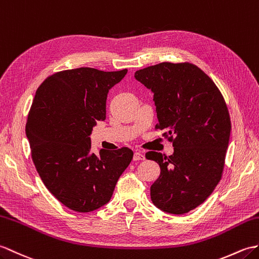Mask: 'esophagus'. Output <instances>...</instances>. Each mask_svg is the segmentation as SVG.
Returning a JSON list of instances; mask_svg holds the SVG:
<instances>
[{"instance_id":"esophagus-1","label":"esophagus","mask_w":259,"mask_h":259,"mask_svg":"<svg viewBox=\"0 0 259 259\" xmlns=\"http://www.w3.org/2000/svg\"><path fill=\"white\" fill-rule=\"evenodd\" d=\"M139 160H144V155L141 152H135L134 161H139Z\"/></svg>"}]
</instances>
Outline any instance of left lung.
Segmentation results:
<instances>
[{"label": "left lung", "instance_id": "1", "mask_svg": "<svg viewBox=\"0 0 259 259\" xmlns=\"http://www.w3.org/2000/svg\"><path fill=\"white\" fill-rule=\"evenodd\" d=\"M135 78L151 89L155 129L164 130L174 147L169 157L146 153L161 169L150 189L151 200L163 212L188 213L222 178L232 127L226 102L211 78L191 63H160L137 70Z\"/></svg>", "mask_w": 259, "mask_h": 259}]
</instances>
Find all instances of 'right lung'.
I'll use <instances>...</instances> for the list:
<instances>
[{
    "label": "right lung",
    "instance_id": "1",
    "mask_svg": "<svg viewBox=\"0 0 259 259\" xmlns=\"http://www.w3.org/2000/svg\"><path fill=\"white\" fill-rule=\"evenodd\" d=\"M127 71L63 70L36 90L25 129L32 159L47 190L73 211L92 212L109 202L134 157L125 147L90 152L89 136L106 119L109 89Z\"/></svg>",
    "mask_w": 259,
    "mask_h": 259
}]
</instances>
